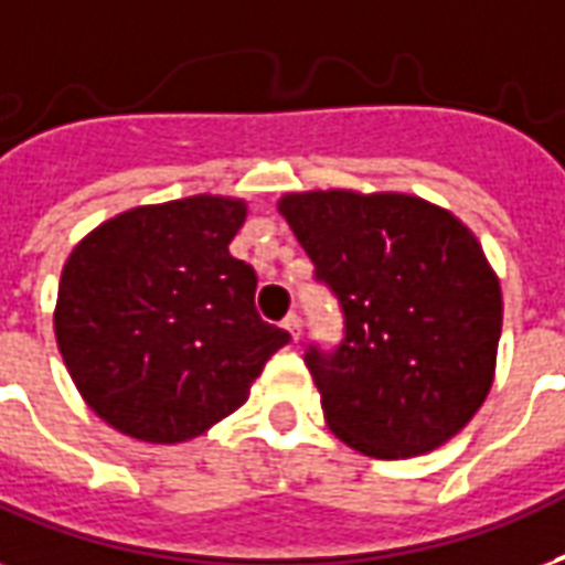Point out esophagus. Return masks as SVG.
<instances>
[{"label": "esophagus", "mask_w": 565, "mask_h": 565, "mask_svg": "<svg viewBox=\"0 0 565 565\" xmlns=\"http://www.w3.org/2000/svg\"><path fill=\"white\" fill-rule=\"evenodd\" d=\"M284 329L290 331V338L292 340H299V334H301V320L299 317H296V313H287V317H284V322H281Z\"/></svg>", "instance_id": "esophagus-1"}]
</instances>
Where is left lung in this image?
<instances>
[{
    "instance_id": "1",
    "label": "left lung",
    "mask_w": 565,
    "mask_h": 565,
    "mask_svg": "<svg viewBox=\"0 0 565 565\" xmlns=\"http://www.w3.org/2000/svg\"><path fill=\"white\" fill-rule=\"evenodd\" d=\"M278 213L347 317L334 355H305L331 433L376 459L450 441L492 391L503 322L471 227L408 192H287Z\"/></svg>"
}]
</instances>
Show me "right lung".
<instances>
[{
	"instance_id": "1",
	"label": "right lung",
	"mask_w": 565,
	"mask_h": 565,
	"mask_svg": "<svg viewBox=\"0 0 565 565\" xmlns=\"http://www.w3.org/2000/svg\"><path fill=\"white\" fill-rule=\"evenodd\" d=\"M248 204L189 195L132 206L85 234L55 299L64 367L94 415L180 445L234 415L290 340L254 311L257 275L227 245Z\"/></svg>"
}]
</instances>
